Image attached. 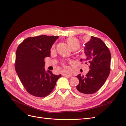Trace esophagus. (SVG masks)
<instances>
[{"label":"esophagus","mask_w":126,"mask_h":126,"mask_svg":"<svg viewBox=\"0 0 126 126\" xmlns=\"http://www.w3.org/2000/svg\"><path fill=\"white\" fill-rule=\"evenodd\" d=\"M63 76H65V77H71V75L68 73V72H66V73H64L63 74Z\"/></svg>","instance_id":"obj_1"}]
</instances>
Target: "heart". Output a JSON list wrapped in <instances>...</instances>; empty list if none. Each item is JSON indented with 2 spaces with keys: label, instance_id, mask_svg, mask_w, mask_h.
Masks as SVG:
<instances>
[{
  "label": "heart",
  "instance_id": "heart-1",
  "mask_svg": "<svg viewBox=\"0 0 126 126\" xmlns=\"http://www.w3.org/2000/svg\"><path fill=\"white\" fill-rule=\"evenodd\" d=\"M67 42L70 48L72 50H77L78 49L80 45L79 40L75 37H70L67 39ZM53 47H54V45H53Z\"/></svg>",
  "mask_w": 126,
  "mask_h": 126
}]
</instances>
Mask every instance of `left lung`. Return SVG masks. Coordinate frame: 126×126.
Wrapping results in <instances>:
<instances>
[{"label": "left lung", "mask_w": 126, "mask_h": 126, "mask_svg": "<svg viewBox=\"0 0 126 126\" xmlns=\"http://www.w3.org/2000/svg\"><path fill=\"white\" fill-rule=\"evenodd\" d=\"M86 63L89 64V71L85 76L79 74V80L75 92L79 94H94L104 84L110 71L111 54L100 39L91 36L85 47ZM83 59H81L80 61Z\"/></svg>", "instance_id": "left-lung-1"}]
</instances>
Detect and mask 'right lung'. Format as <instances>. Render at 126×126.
Returning <instances> with one entry per match:
<instances>
[{"instance_id":"obj_1","label":"right lung","mask_w":126,"mask_h":126,"mask_svg":"<svg viewBox=\"0 0 126 126\" xmlns=\"http://www.w3.org/2000/svg\"><path fill=\"white\" fill-rule=\"evenodd\" d=\"M58 36L41 35L28 37L18 46L15 69L22 85L33 96L44 97L51 93L62 75L46 72L45 58L50 56V49Z\"/></svg>"}]
</instances>
